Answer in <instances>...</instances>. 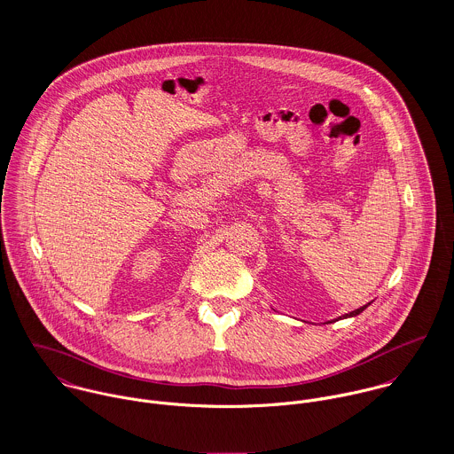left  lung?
<instances>
[{
	"mask_svg": "<svg viewBox=\"0 0 454 454\" xmlns=\"http://www.w3.org/2000/svg\"><path fill=\"white\" fill-rule=\"evenodd\" d=\"M365 308H367V306H364V308H360V309H355V311H351V313L344 315V318H348V317H356V315H360V313H362Z\"/></svg>",
	"mask_w": 454,
	"mask_h": 454,
	"instance_id": "left-lung-1",
	"label": "left lung"
}]
</instances>
